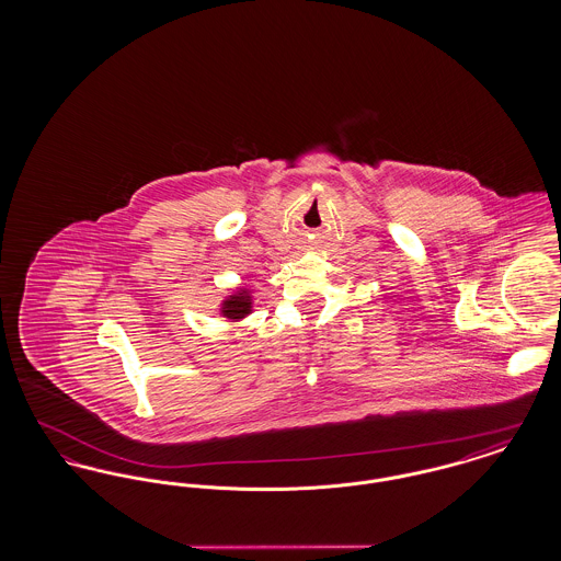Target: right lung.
Listing matches in <instances>:
<instances>
[{"instance_id": "1", "label": "right lung", "mask_w": 561, "mask_h": 561, "mask_svg": "<svg viewBox=\"0 0 561 561\" xmlns=\"http://www.w3.org/2000/svg\"><path fill=\"white\" fill-rule=\"evenodd\" d=\"M252 313V293L248 288H236L220 302V316L229 321H240Z\"/></svg>"}]
</instances>
